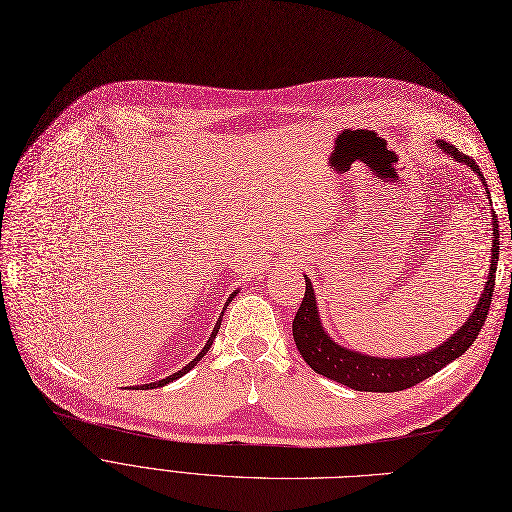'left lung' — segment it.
<instances>
[{
  "instance_id": "left-lung-1",
  "label": "left lung",
  "mask_w": 512,
  "mask_h": 512,
  "mask_svg": "<svg viewBox=\"0 0 512 512\" xmlns=\"http://www.w3.org/2000/svg\"><path fill=\"white\" fill-rule=\"evenodd\" d=\"M437 145H440V150H444L458 162H465L467 166H471L483 181V185L488 187L485 177L481 175V168L475 164L471 156L458 152L452 143L444 139H437ZM498 237H500L498 218L494 216V246H492L490 275L481 294V300L477 302V308L469 316V321L440 348H435L421 356H412V358H375V356H364V354L350 352L342 346H337L321 327L319 312H316V302H314V289L306 277L304 298L296 312L294 325H291V331H294V342L302 358L319 375L329 377L337 383H344L352 389H358V392H402V389L417 385L427 377L435 375L437 371H442L448 362L456 360L473 346L485 323V316L490 312L492 294L496 285L498 252H500Z\"/></svg>"
}]
</instances>
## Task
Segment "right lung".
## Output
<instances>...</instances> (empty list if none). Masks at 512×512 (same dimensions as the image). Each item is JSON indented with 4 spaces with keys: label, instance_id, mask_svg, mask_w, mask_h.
I'll use <instances>...</instances> for the list:
<instances>
[{
    "label": "right lung",
    "instance_id": "obj_1",
    "mask_svg": "<svg viewBox=\"0 0 512 512\" xmlns=\"http://www.w3.org/2000/svg\"><path fill=\"white\" fill-rule=\"evenodd\" d=\"M231 302V300H229ZM227 302V304H229ZM227 304H225V308H227ZM218 329H221V321H218L216 325H214V331H212V335H210V339H208V342H206V346L202 348V352L196 356V358H193L189 364H187V367H183L179 373H175V375H170V377H166V379H162V381H156V383H148V385H143L145 389H154V387H162V385H166V383H170V381H175V379H179V377H183L187 371H191L193 367H196V364H198V360L210 350V346H212V342H214V337H216V333H218Z\"/></svg>",
    "mask_w": 512,
    "mask_h": 512
}]
</instances>
